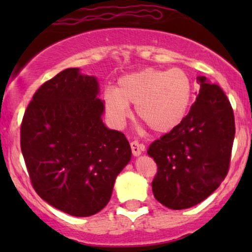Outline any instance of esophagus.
<instances>
[{"label":"esophagus","mask_w":252,"mask_h":252,"mask_svg":"<svg viewBox=\"0 0 252 252\" xmlns=\"http://www.w3.org/2000/svg\"><path fill=\"white\" fill-rule=\"evenodd\" d=\"M130 147H131V152L134 156L141 155V153L144 150V146L138 142V141H132V142L130 143Z\"/></svg>","instance_id":"34e87169"}]
</instances>
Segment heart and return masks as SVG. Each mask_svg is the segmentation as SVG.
<instances>
[{"instance_id": "1", "label": "heart", "mask_w": 252, "mask_h": 252, "mask_svg": "<svg viewBox=\"0 0 252 252\" xmlns=\"http://www.w3.org/2000/svg\"><path fill=\"white\" fill-rule=\"evenodd\" d=\"M192 85L181 68L168 71L147 67L118 80L116 91L104 92V108L110 122L121 128L135 105L138 120L155 132H167L180 124L189 109Z\"/></svg>"}]
</instances>
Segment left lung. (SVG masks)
<instances>
[{
  "mask_svg": "<svg viewBox=\"0 0 252 252\" xmlns=\"http://www.w3.org/2000/svg\"><path fill=\"white\" fill-rule=\"evenodd\" d=\"M196 80L200 91L187 116L148 149L158 166L153 193L172 210L189 209L205 200L230 168L236 132L232 106L220 86L206 77Z\"/></svg>",
  "mask_w": 252,
  "mask_h": 252,
  "instance_id": "1",
  "label": "left lung"
}]
</instances>
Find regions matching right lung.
Segmentation results:
<instances>
[{
    "label": "right lung",
    "mask_w": 252,
    "mask_h": 252,
    "mask_svg": "<svg viewBox=\"0 0 252 252\" xmlns=\"http://www.w3.org/2000/svg\"><path fill=\"white\" fill-rule=\"evenodd\" d=\"M98 82L66 68L34 94L21 122V152L35 192L74 217L96 215L131 158L123 132L104 126Z\"/></svg>",
    "instance_id": "right-lung-1"
}]
</instances>
